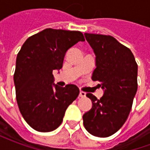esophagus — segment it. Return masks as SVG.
<instances>
[{"label": "esophagus", "instance_id": "34e87169", "mask_svg": "<svg viewBox=\"0 0 150 150\" xmlns=\"http://www.w3.org/2000/svg\"><path fill=\"white\" fill-rule=\"evenodd\" d=\"M86 96V93L83 92V91H79V97L83 98Z\"/></svg>", "mask_w": 150, "mask_h": 150}]
</instances>
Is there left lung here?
<instances>
[{
    "instance_id": "left-lung-1",
    "label": "left lung",
    "mask_w": 150,
    "mask_h": 150,
    "mask_svg": "<svg viewBox=\"0 0 150 150\" xmlns=\"http://www.w3.org/2000/svg\"><path fill=\"white\" fill-rule=\"evenodd\" d=\"M96 54L93 81L104 91L98 100L91 93L92 108L83 116L89 133L107 137L119 130L131 111L137 91V64L132 51L110 35L85 33Z\"/></svg>"
}]
</instances>
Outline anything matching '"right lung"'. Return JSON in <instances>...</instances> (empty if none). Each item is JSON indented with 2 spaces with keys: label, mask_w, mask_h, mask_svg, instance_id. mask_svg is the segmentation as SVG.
Wrapping results in <instances>:
<instances>
[{
  "label": "right lung",
  "mask_w": 150,
  "mask_h": 150,
  "mask_svg": "<svg viewBox=\"0 0 150 150\" xmlns=\"http://www.w3.org/2000/svg\"><path fill=\"white\" fill-rule=\"evenodd\" d=\"M85 41L80 31L46 29L28 38L16 60L13 80L19 110L31 128L51 132L79 94L77 86L54 83V70L62 67L66 52Z\"/></svg>",
  "instance_id": "obj_1"
}]
</instances>
